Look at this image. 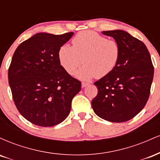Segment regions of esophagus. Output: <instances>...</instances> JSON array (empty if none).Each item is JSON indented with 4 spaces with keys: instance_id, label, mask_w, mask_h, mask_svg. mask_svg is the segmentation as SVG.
I'll return each mask as SVG.
<instances>
[{
    "instance_id": "1",
    "label": "esophagus",
    "mask_w": 160,
    "mask_h": 160,
    "mask_svg": "<svg viewBox=\"0 0 160 160\" xmlns=\"http://www.w3.org/2000/svg\"><path fill=\"white\" fill-rule=\"evenodd\" d=\"M89 85V83H87V82H82V87L83 88V87H86V86H88Z\"/></svg>"
}]
</instances>
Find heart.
<instances>
[{"label":"heart","instance_id":"heart-1","mask_svg":"<svg viewBox=\"0 0 160 160\" xmlns=\"http://www.w3.org/2000/svg\"><path fill=\"white\" fill-rule=\"evenodd\" d=\"M71 43L72 47L63 45L60 47L58 59L69 74H74L82 62L85 64L76 74L81 80L107 76L114 69L120 58L118 42L92 31L78 33Z\"/></svg>","mask_w":160,"mask_h":160}]
</instances>
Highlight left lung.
Here are the masks:
<instances>
[{"instance_id":"obj_1","label":"left lung","mask_w":160,"mask_h":160,"mask_svg":"<svg viewBox=\"0 0 160 160\" xmlns=\"http://www.w3.org/2000/svg\"><path fill=\"white\" fill-rule=\"evenodd\" d=\"M118 42L120 56L114 69L94 84L98 94L92 101L95 114L113 122L135 117L149 98L153 66L142 41L122 30L102 32Z\"/></svg>"}]
</instances>
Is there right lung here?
<instances>
[{
  "mask_svg": "<svg viewBox=\"0 0 160 160\" xmlns=\"http://www.w3.org/2000/svg\"><path fill=\"white\" fill-rule=\"evenodd\" d=\"M74 33H38L20 43L8 70L16 108L32 123L50 127L67 118L81 82L60 65L58 50Z\"/></svg>",
  "mask_w": 160,
  "mask_h": 160,
  "instance_id": "add662e5",
  "label": "right lung"
}]
</instances>
